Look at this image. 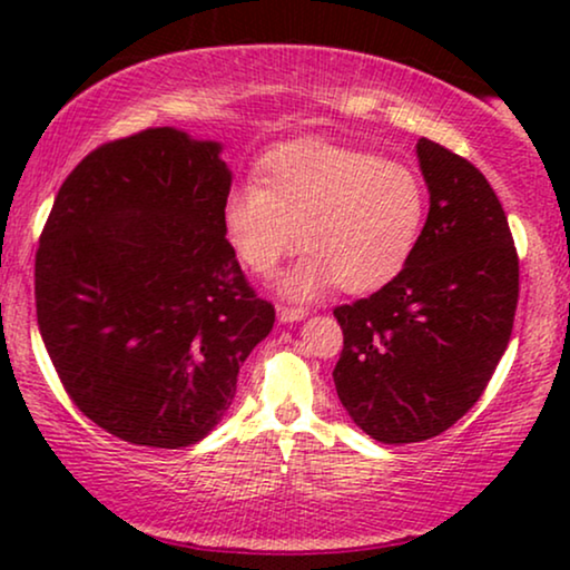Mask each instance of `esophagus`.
<instances>
[{
	"label": "esophagus",
	"instance_id": "1",
	"mask_svg": "<svg viewBox=\"0 0 570 570\" xmlns=\"http://www.w3.org/2000/svg\"><path fill=\"white\" fill-rule=\"evenodd\" d=\"M306 314H308V311L301 308V306H279L277 308L279 322H301V318Z\"/></svg>",
	"mask_w": 570,
	"mask_h": 570
}]
</instances>
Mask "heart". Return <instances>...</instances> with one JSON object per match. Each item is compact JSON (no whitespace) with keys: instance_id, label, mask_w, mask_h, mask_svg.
Here are the masks:
<instances>
[{"instance_id":"1","label":"heart","mask_w":570,"mask_h":570,"mask_svg":"<svg viewBox=\"0 0 570 570\" xmlns=\"http://www.w3.org/2000/svg\"><path fill=\"white\" fill-rule=\"evenodd\" d=\"M428 191L404 163L376 153L301 139L264 155L256 184L223 207L225 240L254 275H272L295 246L287 298L340 291L373 293L400 275L423 233Z\"/></svg>"}]
</instances>
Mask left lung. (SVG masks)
<instances>
[{"mask_svg":"<svg viewBox=\"0 0 570 570\" xmlns=\"http://www.w3.org/2000/svg\"><path fill=\"white\" fill-rule=\"evenodd\" d=\"M417 158L431 209L407 267L334 308L337 396L381 443L433 439L472 410L509 347L519 303V254L493 186L425 137Z\"/></svg>","mask_w":570,"mask_h":570,"instance_id":"left-lung-1","label":"left lung"}]
</instances>
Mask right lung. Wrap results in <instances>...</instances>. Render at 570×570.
Returning a JSON list of instances; mask_svg holds the SVG:
<instances>
[{"label":"right lung","mask_w":570,"mask_h":570,"mask_svg":"<svg viewBox=\"0 0 570 570\" xmlns=\"http://www.w3.org/2000/svg\"><path fill=\"white\" fill-rule=\"evenodd\" d=\"M220 145L155 127L77 163L36 252V316L69 400L116 439L181 449L272 332L225 240Z\"/></svg>","instance_id":"right-lung-1"}]
</instances>
